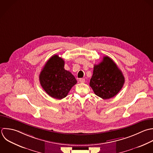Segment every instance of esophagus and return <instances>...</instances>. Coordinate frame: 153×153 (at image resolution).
<instances>
[{"instance_id":"esophagus-1","label":"esophagus","mask_w":153,"mask_h":153,"mask_svg":"<svg viewBox=\"0 0 153 153\" xmlns=\"http://www.w3.org/2000/svg\"><path fill=\"white\" fill-rule=\"evenodd\" d=\"M79 82H80V83H85V79H83V78L80 79H79Z\"/></svg>"}]
</instances>
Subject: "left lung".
Here are the masks:
<instances>
[{"mask_svg": "<svg viewBox=\"0 0 153 153\" xmlns=\"http://www.w3.org/2000/svg\"><path fill=\"white\" fill-rule=\"evenodd\" d=\"M125 77L116 64L108 56L94 67L90 86L96 95L104 100L116 96L122 89Z\"/></svg>", "mask_w": 153, "mask_h": 153, "instance_id": "left-lung-1", "label": "left lung"}]
</instances>
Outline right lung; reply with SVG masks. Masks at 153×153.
Here are the masks:
<instances>
[{
	"instance_id": "right-lung-1",
	"label": "right lung",
	"mask_w": 153,
	"mask_h": 153,
	"mask_svg": "<svg viewBox=\"0 0 153 153\" xmlns=\"http://www.w3.org/2000/svg\"><path fill=\"white\" fill-rule=\"evenodd\" d=\"M39 81L44 91L58 100L67 97L77 83L74 76L64 69V61L58 55H53L46 62L40 73Z\"/></svg>"
}]
</instances>
